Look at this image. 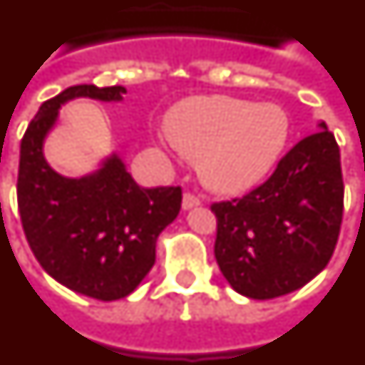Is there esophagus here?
<instances>
[{
    "mask_svg": "<svg viewBox=\"0 0 365 365\" xmlns=\"http://www.w3.org/2000/svg\"><path fill=\"white\" fill-rule=\"evenodd\" d=\"M182 206H183V210H191V207L200 206V198L195 197V195H191V192H185V195H183Z\"/></svg>",
    "mask_w": 365,
    "mask_h": 365,
    "instance_id": "obj_1",
    "label": "esophagus"
}]
</instances>
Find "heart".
I'll use <instances>...</instances> for the list:
<instances>
[{
    "instance_id": "1",
    "label": "heart",
    "mask_w": 365,
    "mask_h": 365,
    "mask_svg": "<svg viewBox=\"0 0 365 365\" xmlns=\"http://www.w3.org/2000/svg\"><path fill=\"white\" fill-rule=\"evenodd\" d=\"M165 130L183 158L197 161L210 191L240 195L263 182L278 163L289 139V118L272 103L204 96L178 103Z\"/></svg>"
}]
</instances>
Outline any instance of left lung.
I'll return each mask as SVG.
<instances>
[{
	"label": "left lung",
	"instance_id": "8db88e82",
	"mask_svg": "<svg viewBox=\"0 0 365 365\" xmlns=\"http://www.w3.org/2000/svg\"><path fill=\"white\" fill-rule=\"evenodd\" d=\"M211 211L217 263L240 295L267 301L306 286L332 258L344 215L339 148L327 124L297 143L267 182Z\"/></svg>",
	"mask_w": 365,
	"mask_h": 365
}]
</instances>
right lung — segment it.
Segmentation results:
<instances>
[{
    "instance_id": "1",
    "label": "right lung",
    "mask_w": 365,
    "mask_h": 365,
    "mask_svg": "<svg viewBox=\"0 0 365 365\" xmlns=\"http://www.w3.org/2000/svg\"><path fill=\"white\" fill-rule=\"evenodd\" d=\"M125 88L76 85L41 106L20 146L18 207L27 243L51 278L79 295L118 301L154 267L155 241L178 217L182 189H145L116 152L81 178L50 167L44 155L59 109L76 98L122 102Z\"/></svg>"
}]
</instances>
